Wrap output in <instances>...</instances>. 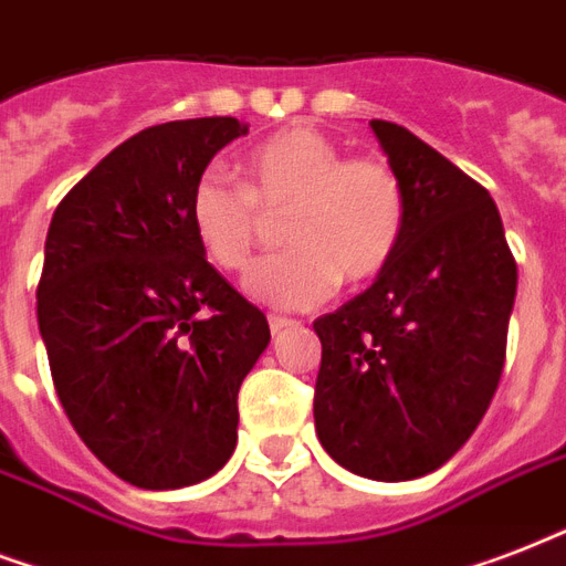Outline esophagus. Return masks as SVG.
Returning <instances> with one entry per match:
<instances>
[{
	"label": "esophagus",
	"instance_id": "obj_1",
	"mask_svg": "<svg viewBox=\"0 0 566 566\" xmlns=\"http://www.w3.org/2000/svg\"><path fill=\"white\" fill-rule=\"evenodd\" d=\"M295 318H286V315H269V327L271 333H280L286 331V327H295Z\"/></svg>",
	"mask_w": 566,
	"mask_h": 566
}]
</instances>
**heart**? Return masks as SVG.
<instances>
[{"label": "heart", "mask_w": 566, "mask_h": 566, "mask_svg": "<svg viewBox=\"0 0 566 566\" xmlns=\"http://www.w3.org/2000/svg\"><path fill=\"white\" fill-rule=\"evenodd\" d=\"M242 186L206 168L188 195V223L206 260L221 271L248 269L262 214L286 210V251L265 256L244 292L274 310H313L348 286L371 283L396 260L407 230V188L375 156L345 159L339 144L313 126H292L242 156Z\"/></svg>", "instance_id": "1"}]
</instances>
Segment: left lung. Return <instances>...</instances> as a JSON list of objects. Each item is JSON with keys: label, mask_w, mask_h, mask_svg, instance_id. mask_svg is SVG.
Instances as JSON below:
<instances>
[{"label": "left lung", "mask_w": 566, "mask_h": 566, "mask_svg": "<svg viewBox=\"0 0 566 566\" xmlns=\"http://www.w3.org/2000/svg\"><path fill=\"white\" fill-rule=\"evenodd\" d=\"M371 133L407 188L396 260L363 295L315 318V433L345 470L410 481L479 428L502 378L516 262L493 197L405 126Z\"/></svg>", "instance_id": "1"}]
</instances>
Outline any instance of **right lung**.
<instances>
[{
  "label": "right lung",
  "mask_w": 566,
  "mask_h": 566,
  "mask_svg": "<svg viewBox=\"0 0 566 566\" xmlns=\"http://www.w3.org/2000/svg\"><path fill=\"white\" fill-rule=\"evenodd\" d=\"M235 117L133 135L52 214L38 324L59 401L87 449L142 490L206 481L239 440V387L265 315L206 262L188 195Z\"/></svg>",
  "instance_id": "add662e5"
}]
</instances>
